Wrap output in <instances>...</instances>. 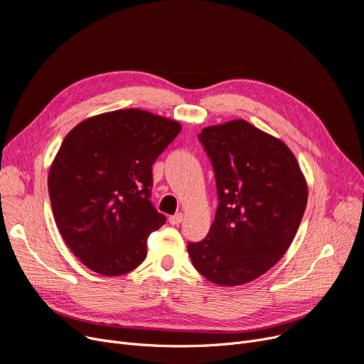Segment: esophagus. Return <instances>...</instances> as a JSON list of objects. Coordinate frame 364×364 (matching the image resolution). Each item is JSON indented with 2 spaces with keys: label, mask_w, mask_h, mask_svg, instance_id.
Segmentation results:
<instances>
[{
  "label": "esophagus",
  "mask_w": 364,
  "mask_h": 364,
  "mask_svg": "<svg viewBox=\"0 0 364 364\" xmlns=\"http://www.w3.org/2000/svg\"><path fill=\"white\" fill-rule=\"evenodd\" d=\"M183 219H184L183 214H181V213H177V214H173V216L169 218V223H171V225H180V223L183 222Z\"/></svg>",
  "instance_id": "34e87169"
}]
</instances>
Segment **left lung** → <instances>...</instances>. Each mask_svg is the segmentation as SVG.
<instances>
[{
    "label": "left lung",
    "mask_w": 364,
    "mask_h": 364,
    "mask_svg": "<svg viewBox=\"0 0 364 364\" xmlns=\"http://www.w3.org/2000/svg\"><path fill=\"white\" fill-rule=\"evenodd\" d=\"M211 160L219 205L208 235L187 245L196 270L222 287L259 277L285 255L307 204L289 148L245 119L198 134Z\"/></svg>",
    "instance_id": "left-lung-1"
}]
</instances>
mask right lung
Instances as JSON below:
<instances>
[{"label":"right lung","mask_w":364,"mask_h":364,"mask_svg":"<svg viewBox=\"0 0 364 364\" xmlns=\"http://www.w3.org/2000/svg\"><path fill=\"white\" fill-rule=\"evenodd\" d=\"M180 123L141 109L87 118L64 138L48 189L65 245L90 270L121 276L146 257V238L166 222L151 198V166Z\"/></svg>","instance_id":"right-lung-1"}]
</instances>
